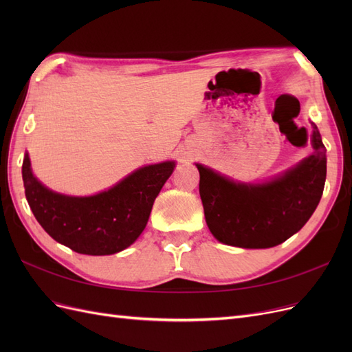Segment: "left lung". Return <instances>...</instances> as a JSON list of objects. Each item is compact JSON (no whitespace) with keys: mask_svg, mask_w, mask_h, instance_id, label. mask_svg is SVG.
Masks as SVG:
<instances>
[{"mask_svg":"<svg viewBox=\"0 0 352 352\" xmlns=\"http://www.w3.org/2000/svg\"><path fill=\"white\" fill-rule=\"evenodd\" d=\"M314 153L263 185L235 184L197 164L206 221L214 238L241 248L276 247L300 230L320 202L326 148L313 123Z\"/></svg>","mask_w":352,"mask_h":352,"instance_id":"1","label":"left lung"}]
</instances>
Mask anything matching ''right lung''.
Listing matches in <instances>:
<instances>
[{
	"mask_svg": "<svg viewBox=\"0 0 352 352\" xmlns=\"http://www.w3.org/2000/svg\"><path fill=\"white\" fill-rule=\"evenodd\" d=\"M173 168V162L146 166L111 189L83 198L61 195L41 185L32 175L28 154L22 176L29 207L52 239L79 254L110 255L141 235L154 199Z\"/></svg>",
	"mask_w": 352,
	"mask_h": 352,
	"instance_id": "1",
	"label": "right lung"
}]
</instances>
